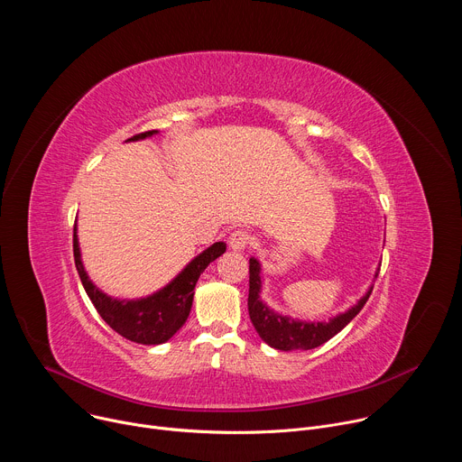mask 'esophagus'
<instances>
[{"instance_id":"34e87169","label":"esophagus","mask_w":462,"mask_h":462,"mask_svg":"<svg viewBox=\"0 0 462 462\" xmlns=\"http://www.w3.org/2000/svg\"><path fill=\"white\" fill-rule=\"evenodd\" d=\"M250 243V234L246 230H236L228 237V245L232 250H243Z\"/></svg>"}]
</instances>
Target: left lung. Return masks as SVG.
I'll use <instances>...</instances> for the list:
<instances>
[{"mask_svg":"<svg viewBox=\"0 0 462 462\" xmlns=\"http://www.w3.org/2000/svg\"><path fill=\"white\" fill-rule=\"evenodd\" d=\"M380 271V269H378ZM250 280H248V314L252 325L255 327L261 340L280 351H296V349H314L327 340L338 335L342 328L364 309L365 301L371 296L373 287L358 300L356 305L346 312L331 318L328 321H301L291 316H282L274 312L269 305L263 303L261 292V265L255 257H250ZM378 273L374 274L376 280Z\"/></svg>","mask_w":462,"mask_h":462,"instance_id":"8db88e82","label":"left lung"}]
</instances>
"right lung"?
I'll use <instances>...</instances> for the list:
<instances>
[{"mask_svg":"<svg viewBox=\"0 0 462 462\" xmlns=\"http://www.w3.org/2000/svg\"><path fill=\"white\" fill-rule=\"evenodd\" d=\"M155 134H159V131L152 129V131H146V134H139L127 141H143ZM225 250H226V245L223 241L214 243L205 252L193 257L173 282H170L164 289H161L159 292L148 298L116 300L104 294L89 280L84 269L82 255H80L77 225L73 234L75 265L82 280V285L89 300L93 301L95 309L115 333L143 346L164 344L179 331V328L184 325V321L188 319L197 280H199V276L205 273V269L212 261H216L221 254H225Z\"/></svg>","mask_w":462,"mask_h":462,"instance_id":"add662e5","label":"right lung"}]
</instances>
